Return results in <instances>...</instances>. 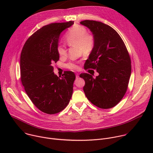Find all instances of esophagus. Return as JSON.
<instances>
[{
    "label": "esophagus",
    "mask_w": 153,
    "mask_h": 153,
    "mask_svg": "<svg viewBox=\"0 0 153 153\" xmlns=\"http://www.w3.org/2000/svg\"><path fill=\"white\" fill-rule=\"evenodd\" d=\"M76 79H78V78L79 77V74H76Z\"/></svg>",
    "instance_id": "obj_1"
}]
</instances>
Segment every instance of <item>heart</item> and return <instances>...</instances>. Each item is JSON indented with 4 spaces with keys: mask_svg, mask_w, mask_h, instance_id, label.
Returning a JSON list of instances; mask_svg holds the SVG:
<instances>
[{
    "mask_svg": "<svg viewBox=\"0 0 153 153\" xmlns=\"http://www.w3.org/2000/svg\"><path fill=\"white\" fill-rule=\"evenodd\" d=\"M65 42L70 47L77 46L79 51L85 55H89L94 50L96 45L95 36L87 31L85 27L76 25L71 28L66 33ZM57 52L60 57H64L67 54V50L64 45L57 47ZM65 67L70 70H77L79 66L77 63L70 62L65 64Z\"/></svg>",
    "mask_w": 153,
    "mask_h": 153,
    "instance_id": "obj_1",
    "label": "heart"
}]
</instances>
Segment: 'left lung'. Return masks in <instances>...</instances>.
Masks as SVG:
<instances>
[{"mask_svg":"<svg viewBox=\"0 0 153 153\" xmlns=\"http://www.w3.org/2000/svg\"><path fill=\"white\" fill-rule=\"evenodd\" d=\"M80 24L90 28L96 39L95 47L84 69L96 70L99 74L96 78L88 73L80 74L85 82L84 93L94 105L111 108L119 103L128 89L131 73L129 53L121 37L110 26L89 20Z\"/></svg>","mask_w":153,"mask_h":153,"instance_id":"left-lung-1","label":"left lung"}]
</instances>
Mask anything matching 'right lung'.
<instances>
[{
    "instance_id": "1",
    "label": "right lung",
    "mask_w": 153,
    "mask_h": 153,
    "mask_svg": "<svg viewBox=\"0 0 153 153\" xmlns=\"http://www.w3.org/2000/svg\"><path fill=\"white\" fill-rule=\"evenodd\" d=\"M73 24V21H69L42 27L28 39L21 52L22 83L33 103L48 114L64 110L72 96L74 73L64 71L60 78L53 72V64L59 60L60 33Z\"/></svg>"
}]
</instances>
